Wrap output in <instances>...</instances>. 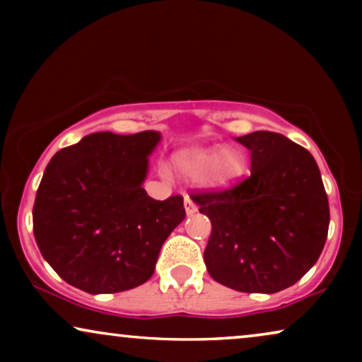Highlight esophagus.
Returning a JSON list of instances; mask_svg holds the SVG:
<instances>
[{
	"label": "esophagus",
	"mask_w": 362,
	"mask_h": 362,
	"mask_svg": "<svg viewBox=\"0 0 362 362\" xmlns=\"http://www.w3.org/2000/svg\"><path fill=\"white\" fill-rule=\"evenodd\" d=\"M185 209H186L187 214H194V212L197 211L194 201H192L189 196H185Z\"/></svg>",
	"instance_id": "obj_1"
}]
</instances>
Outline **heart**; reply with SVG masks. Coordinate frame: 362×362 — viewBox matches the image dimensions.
Instances as JSON below:
<instances>
[{"mask_svg": "<svg viewBox=\"0 0 362 362\" xmlns=\"http://www.w3.org/2000/svg\"><path fill=\"white\" fill-rule=\"evenodd\" d=\"M176 170L187 180H201L206 186L227 187L245 171V155L232 146L216 150H196L182 153L176 160ZM163 175L166 171L163 170Z\"/></svg>", "mask_w": 362, "mask_h": 362, "instance_id": "heart-1", "label": "heart"}]
</instances>
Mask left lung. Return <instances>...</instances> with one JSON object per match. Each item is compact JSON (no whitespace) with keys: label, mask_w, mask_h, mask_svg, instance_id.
Segmentation results:
<instances>
[{"label":"left lung","mask_w":362,"mask_h":362,"mask_svg":"<svg viewBox=\"0 0 362 362\" xmlns=\"http://www.w3.org/2000/svg\"><path fill=\"white\" fill-rule=\"evenodd\" d=\"M237 141L250 151V175L222 191H194L211 219L207 272L245 293H276L316 264L329 227L320 168L308 150L275 132Z\"/></svg>","instance_id":"8db88e82"}]
</instances>
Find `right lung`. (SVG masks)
<instances>
[{
	"mask_svg": "<svg viewBox=\"0 0 362 362\" xmlns=\"http://www.w3.org/2000/svg\"><path fill=\"white\" fill-rule=\"evenodd\" d=\"M158 132H98L49 161L33 207L34 239L56 274L87 293L145 284L163 242L186 217L182 196L156 201L141 185Z\"/></svg>",
	"mask_w": 362,
	"mask_h": 362,
	"instance_id": "obj_1",
	"label": "right lung"
}]
</instances>
